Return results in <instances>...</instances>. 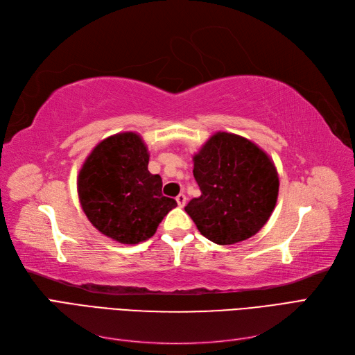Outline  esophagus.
Returning a JSON list of instances; mask_svg holds the SVG:
<instances>
[{
  "label": "esophagus",
  "instance_id": "obj_1",
  "mask_svg": "<svg viewBox=\"0 0 355 355\" xmlns=\"http://www.w3.org/2000/svg\"><path fill=\"white\" fill-rule=\"evenodd\" d=\"M176 201H178V204L180 207H184L185 204H187V196L185 194H179L178 197H176Z\"/></svg>",
  "mask_w": 355,
  "mask_h": 355
}]
</instances>
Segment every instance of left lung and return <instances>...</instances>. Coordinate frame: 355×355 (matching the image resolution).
Segmentation results:
<instances>
[{
    "instance_id": "obj_1",
    "label": "left lung",
    "mask_w": 355,
    "mask_h": 355,
    "mask_svg": "<svg viewBox=\"0 0 355 355\" xmlns=\"http://www.w3.org/2000/svg\"><path fill=\"white\" fill-rule=\"evenodd\" d=\"M201 196L185 211L210 241L228 245L253 237L277 204V168L268 154L243 136L218 132L192 157Z\"/></svg>"
}]
</instances>
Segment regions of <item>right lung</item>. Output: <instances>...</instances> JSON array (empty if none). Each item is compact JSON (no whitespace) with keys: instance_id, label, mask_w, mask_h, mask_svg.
<instances>
[{"instance_id":"add662e5","label":"right lung","mask_w":355,"mask_h":355,"mask_svg":"<svg viewBox=\"0 0 355 355\" xmlns=\"http://www.w3.org/2000/svg\"><path fill=\"white\" fill-rule=\"evenodd\" d=\"M149 153L133 132L103 139L85 158L78 197L93 227L121 244L151 239L159 222L178 206L161 194L163 180L149 173Z\"/></svg>"}]
</instances>
